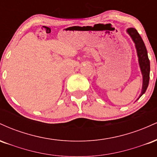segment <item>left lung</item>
I'll list each match as a JSON object with an SVG mask.
<instances>
[{"instance_id": "8db88e82", "label": "left lung", "mask_w": 157, "mask_h": 157, "mask_svg": "<svg viewBox=\"0 0 157 157\" xmlns=\"http://www.w3.org/2000/svg\"><path fill=\"white\" fill-rule=\"evenodd\" d=\"M126 32L130 35L135 44V48H136L138 57L139 66H140V71L142 75V91L139 98H137L138 100L140 98V97L142 96L143 94H145L148 86L149 79H150V60L147 57V52L145 44L137 31L134 28H128L126 30Z\"/></svg>"}]
</instances>
